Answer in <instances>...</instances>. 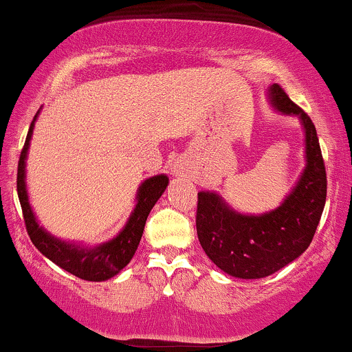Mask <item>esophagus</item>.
I'll use <instances>...</instances> for the list:
<instances>
[{"instance_id":"1","label":"esophagus","mask_w":352,"mask_h":352,"mask_svg":"<svg viewBox=\"0 0 352 352\" xmlns=\"http://www.w3.org/2000/svg\"><path fill=\"white\" fill-rule=\"evenodd\" d=\"M173 171H175L176 176H181V177L189 176V166H188V164H186V161H183V160H177L176 161L175 168H173Z\"/></svg>"}]
</instances>
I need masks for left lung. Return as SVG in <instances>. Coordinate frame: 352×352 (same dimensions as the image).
I'll return each mask as SVG.
<instances>
[{
  "label": "left lung",
  "mask_w": 352,
  "mask_h": 352,
  "mask_svg": "<svg viewBox=\"0 0 352 352\" xmlns=\"http://www.w3.org/2000/svg\"><path fill=\"white\" fill-rule=\"evenodd\" d=\"M272 103L287 115H298L307 133V168L280 208L262 216H242L214 192L197 194L196 229L201 247L226 274L263 278L298 258L315 237L326 202V168L316 128L305 110L278 84Z\"/></svg>",
  "instance_id": "obj_1"
}]
</instances>
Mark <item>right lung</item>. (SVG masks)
Returning a JSON list of instances; mask_svg holds the SVG:
<instances>
[{
    "label": "right lung",
    "instance_id": "1",
    "mask_svg": "<svg viewBox=\"0 0 352 352\" xmlns=\"http://www.w3.org/2000/svg\"><path fill=\"white\" fill-rule=\"evenodd\" d=\"M34 120L32 118L31 126H29L26 142H24L23 150H21L19 161H18V197L21 202V209H23L24 224H26L28 235L31 237V242L34 243L36 249L41 254L45 255L49 260H52L56 265L64 268L69 274L78 276L82 280H89V282H102V280H109L115 276L126 267V263L133 258L136 247L142 241L144 224H146V217L160 199L161 194L164 192L168 186V177L164 175L153 176L146 179L140 186L138 189V202L136 208L128 219L125 229L120 232L113 241L102 243V245L95 247V249H80V247L72 245V243H65L54 239L44 229L37 226L34 214L28 202L26 184H24V160H26V153L29 146V140H31L32 126H34Z\"/></svg>",
    "mask_w": 352,
    "mask_h": 352
}]
</instances>
